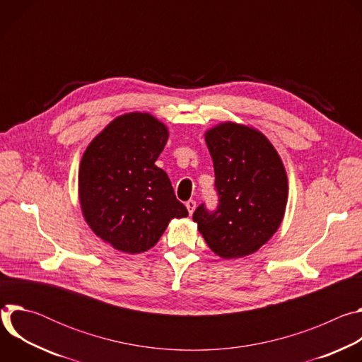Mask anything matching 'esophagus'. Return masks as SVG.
I'll return each instance as SVG.
<instances>
[{
    "mask_svg": "<svg viewBox=\"0 0 362 362\" xmlns=\"http://www.w3.org/2000/svg\"><path fill=\"white\" fill-rule=\"evenodd\" d=\"M186 208H187L189 215H192V214H193V211H194V208H196V202H194L193 199L187 200V202H186Z\"/></svg>",
    "mask_w": 362,
    "mask_h": 362,
    "instance_id": "34e87169",
    "label": "esophagus"
}]
</instances>
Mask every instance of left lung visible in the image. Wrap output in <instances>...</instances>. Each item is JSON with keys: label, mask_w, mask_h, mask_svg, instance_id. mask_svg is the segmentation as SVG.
I'll return each mask as SVG.
<instances>
[{"label": "left lung", "mask_w": 362, "mask_h": 362, "mask_svg": "<svg viewBox=\"0 0 362 362\" xmlns=\"http://www.w3.org/2000/svg\"><path fill=\"white\" fill-rule=\"evenodd\" d=\"M215 169L218 206L199 204L193 221L221 257L250 255L279 228L288 200V179L279 154L257 130L223 123L206 133Z\"/></svg>", "instance_id": "1"}]
</instances>
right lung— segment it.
<instances>
[{
  "label": "right lung",
  "mask_w": 362,
  "mask_h": 362,
  "mask_svg": "<svg viewBox=\"0 0 362 362\" xmlns=\"http://www.w3.org/2000/svg\"><path fill=\"white\" fill-rule=\"evenodd\" d=\"M169 133L147 113L113 120L87 147L78 170L84 218L115 249L140 253L158 243L170 219L186 218L170 179L154 165Z\"/></svg>",
  "instance_id": "obj_1"
}]
</instances>
